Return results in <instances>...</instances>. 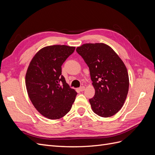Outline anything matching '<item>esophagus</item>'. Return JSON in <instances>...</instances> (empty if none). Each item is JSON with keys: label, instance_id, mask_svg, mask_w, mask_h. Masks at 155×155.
Segmentation results:
<instances>
[{"label": "esophagus", "instance_id": "esophagus-1", "mask_svg": "<svg viewBox=\"0 0 155 155\" xmlns=\"http://www.w3.org/2000/svg\"><path fill=\"white\" fill-rule=\"evenodd\" d=\"M85 87H84V86H82V87H81L80 88H79V91H81V92H83V91H85Z\"/></svg>", "mask_w": 155, "mask_h": 155}]
</instances>
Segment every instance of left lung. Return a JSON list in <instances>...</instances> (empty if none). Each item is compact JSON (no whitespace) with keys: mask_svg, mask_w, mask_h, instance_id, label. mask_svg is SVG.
<instances>
[{"mask_svg":"<svg viewBox=\"0 0 155 155\" xmlns=\"http://www.w3.org/2000/svg\"><path fill=\"white\" fill-rule=\"evenodd\" d=\"M90 70L95 94L89 100L93 112L107 118L124 104L129 91L127 70L114 50L104 43L83 44L76 48Z\"/></svg>","mask_w":155,"mask_h":155,"instance_id":"8db88e82","label":"left lung"}]
</instances>
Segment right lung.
<instances>
[{
	"label": "right lung",
	"instance_id": "obj_1",
	"mask_svg": "<svg viewBox=\"0 0 155 155\" xmlns=\"http://www.w3.org/2000/svg\"><path fill=\"white\" fill-rule=\"evenodd\" d=\"M76 47L48 46L30 61L25 77L28 94L37 110L50 120L61 118L70 110L77 92L61 75V66Z\"/></svg>",
	"mask_w": 155,
	"mask_h": 155
}]
</instances>
